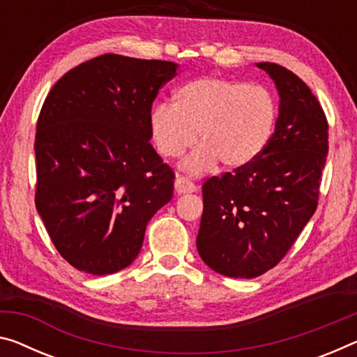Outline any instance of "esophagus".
Wrapping results in <instances>:
<instances>
[{"instance_id":"esophagus-1","label":"esophagus","mask_w":357,"mask_h":357,"mask_svg":"<svg viewBox=\"0 0 357 357\" xmlns=\"http://www.w3.org/2000/svg\"><path fill=\"white\" fill-rule=\"evenodd\" d=\"M197 191V186L182 175H177L175 178V193L177 195H186V193H195Z\"/></svg>"}]
</instances>
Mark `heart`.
<instances>
[{"label":"heart","mask_w":357,"mask_h":357,"mask_svg":"<svg viewBox=\"0 0 357 357\" xmlns=\"http://www.w3.org/2000/svg\"><path fill=\"white\" fill-rule=\"evenodd\" d=\"M276 123V103L270 92L245 81L204 76L180 86L175 103L151 109L153 142L161 155L177 158L202 145L185 161L186 171L206 172L222 161L238 169L255 161L270 142Z\"/></svg>","instance_id":"1"}]
</instances>
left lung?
Segmentation results:
<instances>
[{
    "instance_id": "1",
    "label": "left lung",
    "mask_w": 357,
    "mask_h": 357,
    "mask_svg": "<svg viewBox=\"0 0 357 357\" xmlns=\"http://www.w3.org/2000/svg\"><path fill=\"white\" fill-rule=\"evenodd\" d=\"M279 94L274 132L255 161L202 185L196 248L211 270L252 279L276 266L317 207L328 151L326 114L310 87L260 62Z\"/></svg>"
}]
</instances>
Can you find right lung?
Returning a JSON list of instances; mask_svg holds the SVG:
<instances>
[{
    "label": "right lung",
    "mask_w": 357,
    "mask_h": 357,
    "mask_svg": "<svg viewBox=\"0 0 357 357\" xmlns=\"http://www.w3.org/2000/svg\"><path fill=\"white\" fill-rule=\"evenodd\" d=\"M178 63L105 54L65 73L36 124V211L59 254L103 276L132 263L174 172L151 146L158 91Z\"/></svg>",
    "instance_id": "obj_1"
}]
</instances>
